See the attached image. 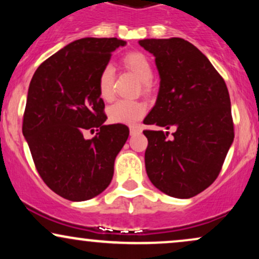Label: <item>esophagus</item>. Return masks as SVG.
<instances>
[{"mask_svg": "<svg viewBox=\"0 0 259 259\" xmlns=\"http://www.w3.org/2000/svg\"><path fill=\"white\" fill-rule=\"evenodd\" d=\"M141 133V127L140 126H130V135H136V134Z\"/></svg>", "mask_w": 259, "mask_h": 259, "instance_id": "obj_1", "label": "esophagus"}]
</instances>
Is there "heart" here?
Listing matches in <instances>:
<instances>
[{
    "instance_id": "obj_1",
    "label": "heart",
    "mask_w": 259,
    "mask_h": 259,
    "mask_svg": "<svg viewBox=\"0 0 259 259\" xmlns=\"http://www.w3.org/2000/svg\"><path fill=\"white\" fill-rule=\"evenodd\" d=\"M123 63L144 84H148L152 79V65H151L150 59L144 53H126L123 57ZM113 81H114V68L112 64H107L102 68L99 76V94L103 100L112 99ZM146 109V105L139 101L119 100L108 108V117L112 123L132 125L144 117Z\"/></svg>"
}]
</instances>
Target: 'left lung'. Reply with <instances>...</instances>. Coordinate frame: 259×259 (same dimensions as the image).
Wrapping results in <instances>:
<instances>
[{"mask_svg": "<svg viewBox=\"0 0 259 259\" xmlns=\"http://www.w3.org/2000/svg\"><path fill=\"white\" fill-rule=\"evenodd\" d=\"M159 73L156 105L144 124L148 179L165 195L190 198L212 185L234 141L230 97L224 79L206 56L180 37L145 38Z\"/></svg>", "mask_w": 259, "mask_h": 259, "instance_id": "obj_1", "label": "left lung"}]
</instances>
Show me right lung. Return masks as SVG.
Returning <instances> with one entry per match:
<instances>
[{
  "label": "right lung",
  "instance_id": "right-lung-1",
  "mask_svg": "<svg viewBox=\"0 0 259 259\" xmlns=\"http://www.w3.org/2000/svg\"><path fill=\"white\" fill-rule=\"evenodd\" d=\"M125 45L117 37L73 41L47 58L29 85L23 135L45 184L69 201L105 191L129 136L124 124H103L105 102L99 94L101 70ZM94 127L99 133L86 140L83 132Z\"/></svg>",
  "mask_w": 259,
  "mask_h": 259
}]
</instances>
